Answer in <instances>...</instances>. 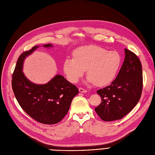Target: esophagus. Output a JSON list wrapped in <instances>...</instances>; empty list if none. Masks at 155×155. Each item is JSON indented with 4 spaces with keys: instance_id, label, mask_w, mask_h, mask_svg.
<instances>
[{
    "instance_id": "34e87169",
    "label": "esophagus",
    "mask_w": 155,
    "mask_h": 155,
    "mask_svg": "<svg viewBox=\"0 0 155 155\" xmlns=\"http://www.w3.org/2000/svg\"><path fill=\"white\" fill-rule=\"evenodd\" d=\"M79 91L81 93H86L87 92V90H85V89H83V87H79Z\"/></svg>"
}]
</instances>
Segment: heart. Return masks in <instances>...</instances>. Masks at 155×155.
Wrapping results in <instances>:
<instances>
[{
  "label": "heart",
  "instance_id": "heart-1",
  "mask_svg": "<svg viewBox=\"0 0 155 155\" xmlns=\"http://www.w3.org/2000/svg\"><path fill=\"white\" fill-rule=\"evenodd\" d=\"M74 58L64 61V71L67 78L76 83L86 69L87 82L98 86L110 84L115 78L122 63L120 55L97 45L81 47L74 51Z\"/></svg>",
  "mask_w": 155,
  "mask_h": 155
}]
</instances>
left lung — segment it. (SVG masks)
I'll return each mask as SVG.
<instances>
[{
  "label": "left lung",
  "mask_w": 155,
  "mask_h": 155,
  "mask_svg": "<svg viewBox=\"0 0 155 155\" xmlns=\"http://www.w3.org/2000/svg\"><path fill=\"white\" fill-rule=\"evenodd\" d=\"M125 58L112 84L98 90L101 104L95 112L104 121L119 120L137 105L143 90V72L137 55L125 48Z\"/></svg>",
  "instance_id": "1"
}]
</instances>
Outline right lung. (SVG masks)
Listing matches in <instances>:
<instances>
[{
	"mask_svg": "<svg viewBox=\"0 0 155 155\" xmlns=\"http://www.w3.org/2000/svg\"><path fill=\"white\" fill-rule=\"evenodd\" d=\"M43 47L53 45L49 43ZM38 47L35 46L20 55L12 74V87L19 105L28 115L41 124H55L68 114L79 91L61 75H56L45 84L33 83L26 78L22 72L24 61Z\"/></svg>",
	"mask_w": 155,
	"mask_h": 155,
	"instance_id": "right-lung-1",
	"label": "right lung"
}]
</instances>
